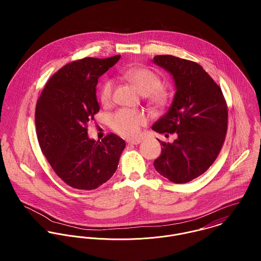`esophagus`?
Returning <instances> with one entry per match:
<instances>
[{"label": "esophagus", "mask_w": 261, "mask_h": 261, "mask_svg": "<svg viewBox=\"0 0 261 261\" xmlns=\"http://www.w3.org/2000/svg\"><path fill=\"white\" fill-rule=\"evenodd\" d=\"M126 143L128 145H139L141 143V141L140 140H127Z\"/></svg>", "instance_id": "obj_1"}]
</instances>
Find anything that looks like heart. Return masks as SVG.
Here are the masks:
<instances>
[{"label": "heart", "mask_w": 261, "mask_h": 261, "mask_svg": "<svg viewBox=\"0 0 261 261\" xmlns=\"http://www.w3.org/2000/svg\"><path fill=\"white\" fill-rule=\"evenodd\" d=\"M123 77L129 81L138 91L149 98V101L156 107L165 105L167 99L166 91L161 87L162 81L160 77L144 67H134L125 70ZM114 81L107 79L100 87V100L103 105L111 103L114 91ZM146 122V117L143 113L134 111L122 110L116 112L112 118L113 129L125 137H135L139 134L141 126Z\"/></svg>", "instance_id": "heart-1"}]
</instances>
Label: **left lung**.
<instances>
[{"instance_id":"8db88e82","label":"left lung","mask_w":261,"mask_h":261,"mask_svg":"<svg viewBox=\"0 0 261 261\" xmlns=\"http://www.w3.org/2000/svg\"><path fill=\"white\" fill-rule=\"evenodd\" d=\"M152 63L172 76L176 93L168 112L151 128L166 137L177 134L173 144L161 142L162 153L153 166L171 182L188 183L210 168L223 146L226 101L221 88L199 64L172 55L154 56Z\"/></svg>"}]
</instances>
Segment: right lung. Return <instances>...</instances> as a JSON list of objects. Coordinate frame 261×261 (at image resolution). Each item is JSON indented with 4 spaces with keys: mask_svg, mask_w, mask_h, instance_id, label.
Instances as JSON below:
<instances>
[{
    "mask_svg": "<svg viewBox=\"0 0 261 261\" xmlns=\"http://www.w3.org/2000/svg\"><path fill=\"white\" fill-rule=\"evenodd\" d=\"M119 58L86 57L65 65L49 79L38 99L40 148L57 176L75 189L93 190L108 182L125 148L114 134L101 142L90 139L86 127L99 111L98 78Z\"/></svg>",
    "mask_w": 261,
    "mask_h": 261,
    "instance_id": "add662e5",
    "label": "right lung"
}]
</instances>
